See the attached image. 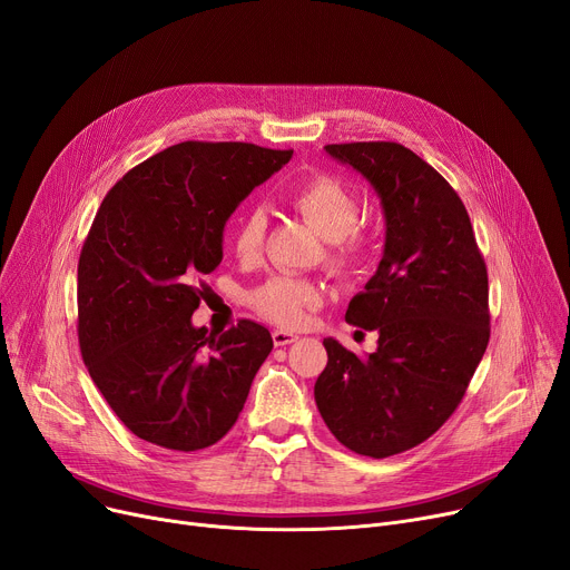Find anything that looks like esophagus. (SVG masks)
I'll return each instance as SVG.
<instances>
[{
    "instance_id": "1",
    "label": "esophagus",
    "mask_w": 570,
    "mask_h": 570,
    "mask_svg": "<svg viewBox=\"0 0 570 570\" xmlns=\"http://www.w3.org/2000/svg\"><path fill=\"white\" fill-rule=\"evenodd\" d=\"M295 340H298V335H295V333H288V331H282V328L272 331V342H275L277 346H286V344H291Z\"/></svg>"
}]
</instances>
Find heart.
Segmentation results:
<instances>
[{
  "instance_id": "1",
  "label": "heart",
  "mask_w": 570,
  "mask_h": 570,
  "mask_svg": "<svg viewBox=\"0 0 570 570\" xmlns=\"http://www.w3.org/2000/svg\"><path fill=\"white\" fill-rule=\"evenodd\" d=\"M288 205L298 212L307 224L328 239V265L335 272H350L367 256L370 239L358 220V200L340 179L331 175H312L295 184L288 195ZM265 235V214L249 209L239 214L233 228V249L237 258L252 261L258 256ZM324 293L307 279L279 275L267 279L252 293V305L265 318L279 326H301L309 309L321 305Z\"/></svg>"
}]
</instances>
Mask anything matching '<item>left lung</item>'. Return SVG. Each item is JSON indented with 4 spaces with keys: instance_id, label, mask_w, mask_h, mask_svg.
Returning a JSON list of instances; mask_svg holds the SVG:
<instances>
[{
    "instance_id": "1",
    "label": "left lung",
    "mask_w": 570,
    "mask_h": 570,
    "mask_svg": "<svg viewBox=\"0 0 570 570\" xmlns=\"http://www.w3.org/2000/svg\"><path fill=\"white\" fill-rule=\"evenodd\" d=\"M382 200L380 267L346 307V324L375 331L361 358L326 337L314 401L356 454L386 459L429 440L459 407L489 344V279L456 190L395 141L328 144Z\"/></svg>"
}]
</instances>
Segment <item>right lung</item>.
<instances>
[{"mask_svg": "<svg viewBox=\"0 0 570 570\" xmlns=\"http://www.w3.org/2000/svg\"><path fill=\"white\" fill-rule=\"evenodd\" d=\"M246 141H181L107 193L79 258V346L109 407L137 438L197 452L237 422L269 331L242 318L193 326L205 277L224 258V226L291 160Z\"/></svg>", "mask_w": 570, "mask_h": 570, "instance_id": "right-lung-1", "label": "right lung"}]
</instances>
